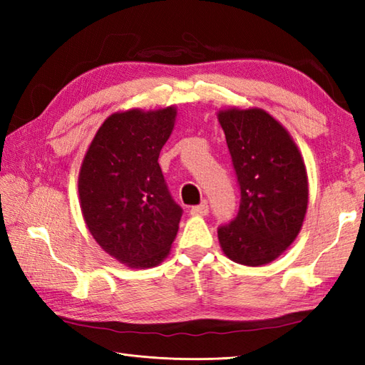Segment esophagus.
I'll return each mask as SVG.
<instances>
[{
	"label": "esophagus",
	"instance_id": "esophagus-1",
	"mask_svg": "<svg viewBox=\"0 0 365 365\" xmlns=\"http://www.w3.org/2000/svg\"><path fill=\"white\" fill-rule=\"evenodd\" d=\"M190 213H191V215H197V216L207 215V213H208V205H207V202H202V204H199V205H192Z\"/></svg>",
	"mask_w": 365,
	"mask_h": 365
}]
</instances>
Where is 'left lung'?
I'll return each mask as SVG.
<instances>
[{
  "label": "left lung",
  "instance_id": "1",
  "mask_svg": "<svg viewBox=\"0 0 365 365\" xmlns=\"http://www.w3.org/2000/svg\"><path fill=\"white\" fill-rule=\"evenodd\" d=\"M240 187L238 213L218 227L224 254L247 267L279 257L299 234L307 175L297 144L263 110L220 111Z\"/></svg>",
  "mask_w": 365,
  "mask_h": 365
}]
</instances>
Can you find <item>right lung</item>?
<instances>
[{"instance_id":"right-lung-1","label":"right lung","mask_w":365,"mask_h":365,"mask_svg":"<svg viewBox=\"0 0 365 365\" xmlns=\"http://www.w3.org/2000/svg\"><path fill=\"white\" fill-rule=\"evenodd\" d=\"M173 106L108 118L81 165L78 192L91 235L114 259L150 268L169 254L182 218L158 157L174 128Z\"/></svg>"}]
</instances>
